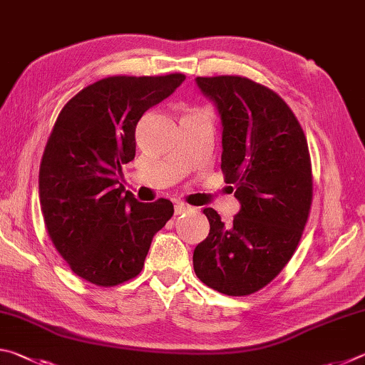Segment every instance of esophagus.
Returning a JSON list of instances; mask_svg holds the SVG:
<instances>
[{
  "label": "esophagus",
  "mask_w": 365,
  "mask_h": 365,
  "mask_svg": "<svg viewBox=\"0 0 365 365\" xmlns=\"http://www.w3.org/2000/svg\"><path fill=\"white\" fill-rule=\"evenodd\" d=\"M190 206L188 205H185V202H175L174 205V212H175V215H180V214H183V212H188L190 211Z\"/></svg>",
  "instance_id": "1"
}]
</instances>
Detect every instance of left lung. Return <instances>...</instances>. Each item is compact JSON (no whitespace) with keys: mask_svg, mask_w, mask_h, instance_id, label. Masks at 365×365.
I'll return each mask as SVG.
<instances>
[{"mask_svg":"<svg viewBox=\"0 0 365 365\" xmlns=\"http://www.w3.org/2000/svg\"><path fill=\"white\" fill-rule=\"evenodd\" d=\"M222 123V172L240 211L225 225L205 212L207 238L195 248V274L228 296L256 293L292 259L309 217L312 172L304 132L282 98L246 77H196ZM233 191V188H232Z\"/></svg>","mask_w":365,"mask_h":365,"instance_id":"left-lung-1","label":"left lung"}]
</instances>
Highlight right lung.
Instances as JSON below:
<instances>
[{
  "label": "right lung",
  "instance_id": "1",
  "mask_svg": "<svg viewBox=\"0 0 365 365\" xmlns=\"http://www.w3.org/2000/svg\"><path fill=\"white\" fill-rule=\"evenodd\" d=\"M183 73L108 77L86 86L58 115L40 164V206L49 238L86 282L114 287L143 269L153 237L174 206L140 202L119 183L135 158V128L170 96Z\"/></svg>",
  "mask_w": 365,
  "mask_h": 365
}]
</instances>
